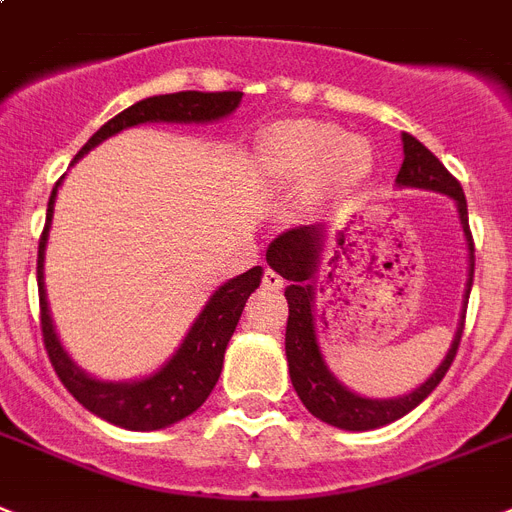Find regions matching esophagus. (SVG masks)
<instances>
[{"label": "esophagus", "mask_w": 512, "mask_h": 512, "mask_svg": "<svg viewBox=\"0 0 512 512\" xmlns=\"http://www.w3.org/2000/svg\"><path fill=\"white\" fill-rule=\"evenodd\" d=\"M263 286L265 289H270V292H278V289L284 286V278L278 276L273 268H265L263 270Z\"/></svg>", "instance_id": "34e87169"}]
</instances>
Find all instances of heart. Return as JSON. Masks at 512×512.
<instances>
[{
	"label": "heart",
	"instance_id": "obj_1",
	"mask_svg": "<svg viewBox=\"0 0 512 512\" xmlns=\"http://www.w3.org/2000/svg\"><path fill=\"white\" fill-rule=\"evenodd\" d=\"M270 160L286 176L318 178L326 189L342 191L368 176L373 155L368 141L344 136V131L326 120H289L270 128L265 139Z\"/></svg>",
	"mask_w": 512,
	"mask_h": 512
}]
</instances>
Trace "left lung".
I'll list each match as a JSON object with an SVG mask.
<instances>
[{
	"label": "left lung",
	"mask_w": 512,
	"mask_h": 512,
	"mask_svg": "<svg viewBox=\"0 0 512 512\" xmlns=\"http://www.w3.org/2000/svg\"><path fill=\"white\" fill-rule=\"evenodd\" d=\"M405 144V160L397 173V184L415 186V189L442 191L447 197L458 202L460 223H463L468 249H471V278H468V292L471 294L473 284V236L468 228V205H465L463 186L450 170L444 168L439 157L426 149L421 141L410 134H402ZM268 263L276 270L278 276L289 281L286 286V302H289V318H286V360H289V376L297 389L302 405L321 421L331 423L336 429L347 431H368L386 426L407 415L413 407L421 405L431 392H434L444 373L450 371L452 360L458 355L460 336H463L465 321L460 323V331L455 334L450 352L444 357V363L426 378L415 392L397 397V400H365L357 397L350 389H344L323 363L318 339H315L313 323V278L321 260V228L315 226H297L289 228L284 234L273 239L268 247Z\"/></svg>",
	"instance_id": "1"
}]
</instances>
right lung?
I'll return each mask as SVG.
<instances>
[{"mask_svg": "<svg viewBox=\"0 0 512 512\" xmlns=\"http://www.w3.org/2000/svg\"><path fill=\"white\" fill-rule=\"evenodd\" d=\"M242 102V91H213V94H202V91H178V94H162V97L141 99L128 110L118 112L115 118L107 120L105 126L99 128L97 134L91 136L83 149L76 155L89 152L97 147L99 141L107 136L118 134L123 128L149 123V120H165V123H207V120H218L228 112H234ZM47 207V226L41 231L39 239V260H36V278H39V310H41V336H44V347H47L49 363L54 373L86 410H91L99 418L115 423L120 429L131 431H155L165 429L170 423L181 421L191 415L202 402L210 397L215 381L223 368V355H226V344L234 334L236 323L242 318V310L247 305L249 294L260 286L263 270L249 268L242 276L231 278L223 284L218 292L210 297L205 310L199 313L191 331L186 334L184 344L178 352L170 357L168 363L162 365L155 376L141 378L134 384H105L97 378H89L83 371H78L73 360L65 355L62 344L57 342L54 334L52 318H49L47 292H44V247H47V231L49 220H52L54 194Z\"/></svg>", "mask_w": 512, "mask_h": 512, "instance_id": "right-lung-1", "label": "right lung"}]
</instances>
